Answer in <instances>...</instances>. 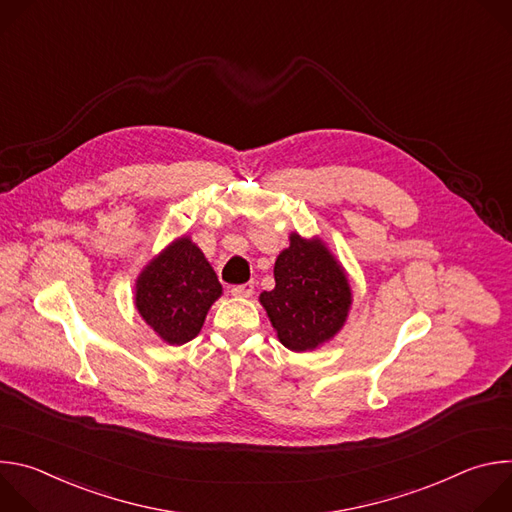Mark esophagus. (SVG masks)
I'll return each mask as SVG.
<instances>
[{"label": "esophagus", "mask_w": 512, "mask_h": 512, "mask_svg": "<svg viewBox=\"0 0 512 512\" xmlns=\"http://www.w3.org/2000/svg\"><path fill=\"white\" fill-rule=\"evenodd\" d=\"M253 289H255V283L249 281V283H243V285H235V287L231 289V294H233L235 298H251V296H253Z\"/></svg>", "instance_id": "esophagus-1"}]
</instances>
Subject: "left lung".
<instances>
[{
    "label": "left lung",
    "mask_w": 512,
    "mask_h": 512,
    "mask_svg": "<svg viewBox=\"0 0 512 512\" xmlns=\"http://www.w3.org/2000/svg\"><path fill=\"white\" fill-rule=\"evenodd\" d=\"M275 287L259 296L279 342L308 352L332 340L346 322L352 289L342 265L320 239L289 235L273 267Z\"/></svg>",
    "instance_id": "obj_1"
}]
</instances>
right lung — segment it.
I'll list each match as a JSON object with an SVG mask.
<instances>
[{"mask_svg":"<svg viewBox=\"0 0 512 512\" xmlns=\"http://www.w3.org/2000/svg\"><path fill=\"white\" fill-rule=\"evenodd\" d=\"M223 285L204 253L180 237L143 267L135 281V308L164 342L186 344L198 336Z\"/></svg>","mask_w":512,"mask_h":512,"instance_id":"1","label":"right lung"}]
</instances>
